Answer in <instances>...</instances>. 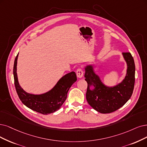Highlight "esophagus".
<instances>
[{
    "label": "esophagus",
    "instance_id": "obj_1",
    "mask_svg": "<svg viewBox=\"0 0 147 147\" xmlns=\"http://www.w3.org/2000/svg\"><path fill=\"white\" fill-rule=\"evenodd\" d=\"M76 75H77L78 78H82L83 77V75H84V72H83L82 69L78 68L76 71Z\"/></svg>",
    "mask_w": 147,
    "mask_h": 147
}]
</instances>
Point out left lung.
Wrapping results in <instances>:
<instances>
[{
	"instance_id": "obj_1",
	"label": "left lung",
	"mask_w": 147,
	"mask_h": 147,
	"mask_svg": "<svg viewBox=\"0 0 147 147\" xmlns=\"http://www.w3.org/2000/svg\"><path fill=\"white\" fill-rule=\"evenodd\" d=\"M127 68L122 82L112 86L103 83L96 73L94 65L89 64L85 67V78L88 84L86 99L89 105L100 113H110L122 107L130 99L135 82V64L130 53H123ZM91 87L93 88L90 89Z\"/></svg>"
}]
</instances>
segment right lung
<instances>
[{
	"label": "right lung",
	"mask_w": 147,
	"mask_h": 147,
	"mask_svg": "<svg viewBox=\"0 0 147 147\" xmlns=\"http://www.w3.org/2000/svg\"><path fill=\"white\" fill-rule=\"evenodd\" d=\"M19 53L16 57L13 74L16 91L22 102L31 110L43 115L53 113L61 107L67 99L68 91L71 85L77 80V76L74 71L67 73L60 79L56 84L50 91L40 94H34L26 92L19 85L17 63Z\"/></svg>",
	"instance_id": "right-lung-1"
}]
</instances>
